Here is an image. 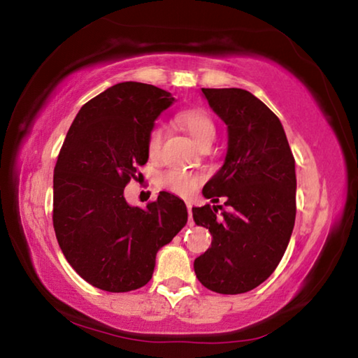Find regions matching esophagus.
Masks as SVG:
<instances>
[{"label": "esophagus", "instance_id": "1", "mask_svg": "<svg viewBox=\"0 0 358 358\" xmlns=\"http://www.w3.org/2000/svg\"><path fill=\"white\" fill-rule=\"evenodd\" d=\"M186 207H187V213H189V224H192V203L187 201Z\"/></svg>", "mask_w": 358, "mask_h": 358}]
</instances>
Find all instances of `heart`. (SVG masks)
Listing matches in <instances>:
<instances>
[{
  "mask_svg": "<svg viewBox=\"0 0 358 358\" xmlns=\"http://www.w3.org/2000/svg\"><path fill=\"white\" fill-rule=\"evenodd\" d=\"M177 123L181 129H185L191 138L196 142L199 147H205V145H211L216 136V126L215 121L211 120L210 115L202 110V108H186V110L180 112L177 115ZM162 138H164V131L159 124H155L153 128L148 131L147 134V153L150 159H157L161 153ZM157 183L161 187L171 191L178 196H189L197 189L202 183V177L194 175L189 172L177 171V169H171V171L162 172L157 177Z\"/></svg>",
  "mask_w": 358,
  "mask_h": 358,
  "instance_id": "heart-1",
  "label": "heart"
}]
</instances>
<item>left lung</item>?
<instances>
[{
  "mask_svg": "<svg viewBox=\"0 0 358 358\" xmlns=\"http://www.w3.org/2000/svg\"><path fill=\"white\" fill-rule=\"evenodd\" d=\"M210 107L227 124L224 166L203 186L217 208H192L194 221L213 241L194 260L205 287L217 294L250 292L276 270L295 224V159L280 118L241 88H202Z\"/></svg>",
  "mask_w": 358,
  "mask_h": 358,
  "instance_id": "8db88e82",
  "label": "left lung"
}]
</instances>
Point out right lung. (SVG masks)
Masks as SVG:
<instances>
[{
  "label": "right lung",
  "instance_id": "add662e5",
  "mask_svg": "<svg viewBox=\"0 0 358 358\" xmlns=\"http://www.w3.org/2000/svg\"><path fill=\"white\" fill-rule=\"evenodd\" d=\"M175 99L123 82L90 99L72 121L53 173V229L64 257L92 286L129 292L151 280L159 248L187 222L185 202L161 191L129 207L124 187L148 161L147 134Z\"/></svg>",
  "mask_w": 358,
  "mask_h": 358
}]
</instances>
